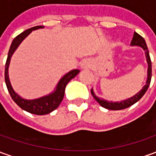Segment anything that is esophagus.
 <instances>
[{"label":"esophagus","instance_id":"obj_1","mask_svg":"<svg viewBox=\"0 0 156 156\" xmlns=\"http://www.w3.org/2000/svg\"><path fill=\"white\" fill-rule=\"evenodd\" d=\"M90 66V60L89 59H83L80 63V68L81 69H87Z\"/></svg>","mask_w":156,"mask_h":156}]
</instances>
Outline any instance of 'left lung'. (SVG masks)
I'll use <instances>...</instances> for the list:
<instances>
[{
    "label": "left lung",
    "instance_id": "8db88e82",
    "mask_svg": "<svg viewBox=\"0 0 156 156\" xmlns=\"http://www.w3.org/2000/svg\"><path fill=\"white\" fill-rule=\"evenodd\" d=\"M131 45L132 46H138V47H141L144 51H145V56H146V60H147V63H148V78L146 80V84L144 86V87L142 89L141 91L137 92V94H135L133 97L130 98L128 99H126V100L121 101V102H111V101H107L104 100L102 98H99L98 97H97L95 95V93L93 92V90H91V93H92V97L95 98V100L99 104V105L104 107L105 109H110V110H120V109H124L128 108L130 106H132L134 105L135 103H137V101L141 98L144 95V93L146 91L148 90L150 84V80H151V76H152V67H151V60H150V53H149V50H148V47L146 45V42L144 39L142 37L141 35H138L137 33L134 32L133 37V40L131 41Z\"/></svg>",
    "mask_w": 156,
    "mask_h": 156
}]
</instances>
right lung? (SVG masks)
I'll return each mask as SVG.
<instances>
[{
  "mask_svg": "<svg viewBox=\"0 0 156 156\" xmlns=\"http://www.w3.org/2000/svg\"><path fill=\"white\" fill-rule=\"evenodd\" d=\"M42 28H44V26H41V25L32 27L15 37L11 44L10 49L8 51V55H7V59L6 62V66H5V81H6V87L10 93L12 98L21 109L25 110L27 112L34 114V115H43L49 114L59 106L60 103L64 98V90H65L66 85L74 77H76L78 75V73L80 72L79 69H73L71 71L67 73L60 79L54 92H52L47 96L41 97V98H36V99H31V100L24 99L14 92V90L12 87L9 76H8V67H9V64H10L11 58L15 50L19 46V44L22 42L24 38H26V36L30 34L31 31L38 30V29H42Z\"/></svg>",
  "mask_w": 156,
  "mask_h": 156,
  "instance_id": "obj_1",
  "label": "right lung"
}]
</instances>
